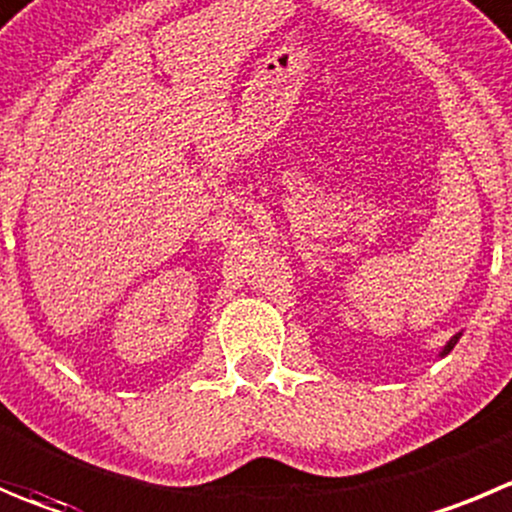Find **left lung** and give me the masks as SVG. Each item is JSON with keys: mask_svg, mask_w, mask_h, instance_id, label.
<instances>
[{"mask_svg": "<svg viewBox=\"0 0 512 512\" xmlns=\"http://www.w3.org/2000/svg\"><path fill=\"white\" fill-rule=\"evenodd\" d=\"M457 339H460V334H457V337H452V339H450V342H447V347H445V349H442V357H445V354H450V349H452V347H455V344H457Z\"/></svg>", "mask_w": 512, "mask_h": 512, "instance_id": "8db88e82", "label": "left lung"}]
</instances>
